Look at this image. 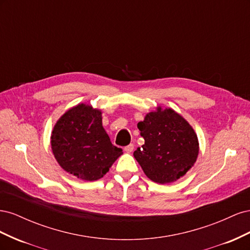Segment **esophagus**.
<instances>
[{
	"label": "esophagus",
	"mask_w": 250,
	"mask_h": 250,
	"mask_svg": "<svg viewBox=\"0 0 250 250\" xmlns=\"http://www.w3.org/2000/svg\"><path fill=\"white\" fill-rule=\"evenodd\" d=\"M133 148H134V146L132 145V144H130V145L126 146V147L124 148V150H125V152H127V153H131L132 151H133Z\"/></svg>",
	"instance_id": "1"
}]
</instances>
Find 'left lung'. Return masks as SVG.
<instances>
[{
	"mask_svg": "<svg viewBox=\"0 0 250 250\" xmlns=\"http://www.w3.org/2000/svg\"><path fill=\"white\" fill-rule=\"evenodd\" d=\"M145 144L133 152L146 176L157 184L174 183L197 161L199 142L188 121L172 108L157 106L139 122Z\"/></svg>",
	"mask_w": 250,
	"mask_h": 250,
	"instance_id": "8db88e82",
	"label": "left lung"
}]
</instances>
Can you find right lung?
Wrapping results in <instances>:
<instances>
[{
  "label": "right lung",
  "instance_id": "right-lung-1",
  "mask_svg": "<svg viewBox=\"0 0 250 250\" xmlns=\"http://www.w3.org/2000/svg\"><path fill=\"white\" fill-rule=\"evenodd\" d=\"M51 148L60 167L86 181L102 178L123 154L102 126L101 109L85 103L58 119L51 133Z\"/></svg>",
  "mask_w": 250,
  "mask_h": 250
}]
</instances>
